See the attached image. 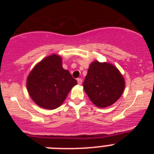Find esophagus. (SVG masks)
I'll list each match as a JSON object with an SVG mask.
<instances>
[{
	"mask_svg": "<svg viewBox=\"0 0 154 154\" xmlns=\"http://www.w3.org/2000/svg\"><path fill=\"white\" fill-rule=\"evenodd\" d=\"M77 82H78L79 85H81L82 80V79H77Z\"/></svg>",
	"mask_w": 154,
	"mask_h": 154,
	"instance_id": "34e87169",
	"label": "esophagus"
}]
</instances>
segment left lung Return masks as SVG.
I'll use <instances>...</instances> for the list:
<instances>
[{
	"mask_svg": "<svg viewBox=\"0 0 154 154\" xmlns=\"http://www.w3.org/2000/svg\"><path fill=\"white\" fill-rule=\"evenodd\" d=\"M83 88L93 104L105 108L120 98L124 90L125 80L113 65L95 61L89 65Z\"/></svg>",
	"mask_w": 154,
	"mask_h": 154,
	"instance_id": "8db88e82",
	"label": "left lung"
}]
</instances>
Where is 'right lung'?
Returning a JSON list of instances; mask_svg holds the SVG:
<instances>
[{
  "label": "right lung",
  "mask_w": 154,
  "mask_h": 154,
  "mask_svg": "<svg viewBox=\"0 0 154 154\" xmlns=\"http://www.w3.org/2000/svg\"><path fill=\"white\" fill-rule=\"evenodd\" d=\"M77 81L62 68L59 55L53 54L35 65L27 79V89L33 101L42 108L55 109L65 98Z\"/></svg>",
  "instance_id": "right-lung-1"
}]
</instances>
